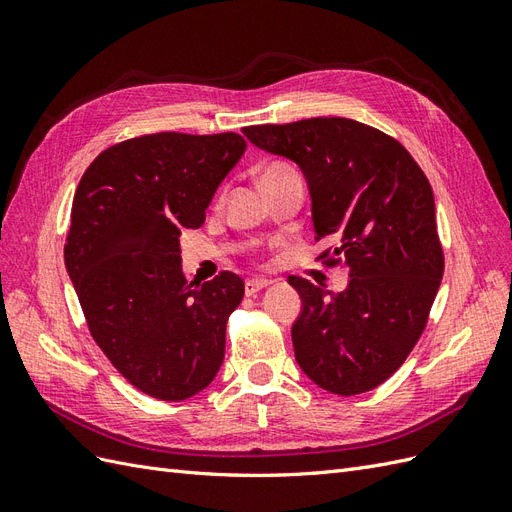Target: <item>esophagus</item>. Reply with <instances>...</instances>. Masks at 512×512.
I'll return each instance as SVG.
<instances>
[{"label": "esophagus", "mask_w": 512, "mask_h": 512, "mask_svg": "<svg viewBox=\"0 0 512 512\" xmlns=\"http://www.w3.org/2000/svg\"><path fill=\"white\" fill-rule=\"evenodd\" d=\"M271 284V280H265V277H256V280H247L245 282V292L247 294H256L258 290L267 288Z\"/></svg>", "instance_id": "obj_1"}]
</instances>
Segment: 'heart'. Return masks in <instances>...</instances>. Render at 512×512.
I'll return each mask as SVG.
<instances>
[{
	"mask_svg": "<svg viewBox=\"0 0 512 512\" xmlns=\"http://www.w3.org/2000/svg\"><path fill=\"white\" fill-rule=\"evenodd\" d=\"M280 170H286V166H282V164H273V166H269V168L262 170V177H265V175H273V173H280ZM262 177H260V179H262Z\"/></svg>",
	"mask_w": 512,
	"mask_h": 512,
	"instance_id": "heart-1",
	"label": "heart"
}]
</instances>
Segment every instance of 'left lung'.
<instances>
[{
    "mask_svg": "<svg viewBox=\"0 0 512 512\" xmlns=\"http://www.w3.org/2000/svg\"><path fill=\"white\" fill-rule=\"evenodd\" d=\"M250 143L297 162L312 196L318 258L350 269L342 292L290 277L303 309L292 324L299 367L320 389L359 395L408 359L444 273L425 173L393 136L346 117L250 126Z\"/></svg>",
    "mask_w": 512,
    "mask_h": 512,
    "instance_id": "8db88e82",
    "label": "left lung"
}]
</instances>
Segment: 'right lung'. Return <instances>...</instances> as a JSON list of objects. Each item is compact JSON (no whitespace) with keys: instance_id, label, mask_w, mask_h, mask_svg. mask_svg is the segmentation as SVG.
Wrapping results in <instances>:
<instances>
[{"instance_id":"right-lung-1","label":"right lung","mask_w":512,"mask_h":512,"mask_svg":"<svg viewBox=\"0 0 512 512\" xmlns=\"http://www.w3.org/2000/svg\"><path fill=\"white\" fill-rule=\"evenodd\" d=\"M245 138L158 132L104 149L72 200L66 269L91 337L138 391L188 399L224 361L226 322L243 299L239 275L188 282L179 237L198 228Z\"/></svg>"}]
</instances>
